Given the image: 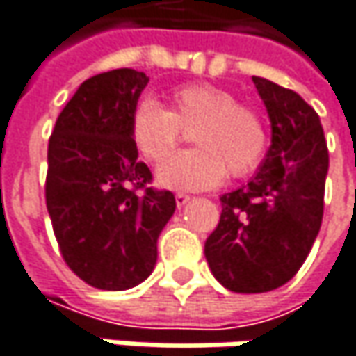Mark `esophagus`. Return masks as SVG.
<instances>
[{"label": "esophagus", "instance_id": "1", "mask_svg": "<svg viewBox=\"0 0 356 356\" xmlns=\"http://www.w3.org/2000/svg\"><path fill=\"white\" fill-rule=\"evenodd\" d=\"M174 198H176V204H178V207H184V204L191 200V196H188V194H182V192H178Z\"/></svg>", "mask_w": 356, "mask_h": 356}]
</instances>
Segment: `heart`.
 <instances>
[{
  "label": "heart",
  "instance_id": "1",
  "mask_svg": "<svg viewBox=\"0 0 356 356\" xmlns=\"http://www.w3.org/2000/svg\"><path fill=\"white\" fill-rule=\"evenodd\" d=\"M193 129L197 147L175 154L158 168V182L174 191H204L225 174L243 178L264 160L267 129L264 119L239 99L213 85H188L174 90L170 109L154 99H141L129 119V134L138 152L149 162H162Z\"/></svg>",
  "mask_w": 356,
  "mask_h": 356
}]
</instances>
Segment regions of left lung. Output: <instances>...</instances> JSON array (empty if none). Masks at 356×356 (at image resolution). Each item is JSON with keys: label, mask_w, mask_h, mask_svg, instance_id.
<instances>
[{"label": "left lung", "mask_w": 356, "mask_h": 356, "mask_svg": "<svg viewBox=\"0 0 356 356\" xmlns=\"http://www.w3.org/2000/svg\"><path fill=\"white\" fill-rule=\"evenodd\" d=\"M271 121L257 174L220 196V218L204 243L216 280L231 292H271L306 261L324 213L328 147L318 113L290 89L253 76Z\"/></svg>", "instance_id": "left-lung-1"}]
</instances>
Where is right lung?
<instances>
[{
    "label": "right lung",
    "mask_w": 356,
    "mask_h": 356,
    "mask_svg": "<svg viewBox=\"0 0 356 356\" xmlns=\"http://www.w3.org/2000/svg\"><path fill=\"white\" fill-rule=\"evenodd\" d=\"M147 76L117 68L87 79L48 141L46 207L66 266L99 290H129L156 266L158 237L176 211L156 191L129 134Z\"/></svg>",
    "instance_id": "1"
}]
</instances>
